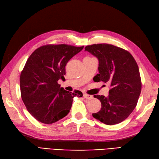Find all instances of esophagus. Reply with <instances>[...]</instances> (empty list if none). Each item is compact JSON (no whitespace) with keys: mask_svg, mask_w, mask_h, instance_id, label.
I'll return each mask as SVG.
<instances>
[{"mask_svg":"<svg viewBox=\"0 0 159 159\" xmlns=\"http://www.w3.org/2000/svg\"><path fill=\"white\" fill-rule=\"evenodd\" d=\"M84 97L86 99H92L93 96L92 95H89L88 94H84Z\"/></svg>","mask_w":159,"mask_h":159,"instance_id":"obj_1","label":"esophagus"}]
</instances>
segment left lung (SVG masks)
<instances>
[{
	"instance_id": "8db88e82",
	"label": "left lung",
	"mask_w": 159,
	"mask_h": 159,
	"mask_svg": "<svg viewBox=\"0 0 159 159\" xmlns=\"http://www.w3.org/2000/svg\"><path fill=\"white\" fill-rule=\"evenodd\" d=\"M85 50L98 59L96 82H109L111 86L107 97L94 96L101 102V109L93 113V117L109 125L122 122L132 113L140 95L142 82L136 61L128 51L112 44L89 45Z\"/></svg>"
}]
</instances>
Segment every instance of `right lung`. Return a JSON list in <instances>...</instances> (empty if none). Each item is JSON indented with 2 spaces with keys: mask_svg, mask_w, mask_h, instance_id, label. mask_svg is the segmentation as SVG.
Returning a JSON list of instances; mask_svg holds the SVG:
<instances>
[{
  "mask_svg": "<svg viewBox=\"0 0 159 159\" xmlns=\"http://www.w3.org/2000/svg\"><path fill=\"white\" fill-rule=\"evenodd\" d=\"M84 46L48 44L35 50L23 69L20 82L21 95L27 110L37 121L51 124L65 117L70 111L79 90L73 93L64 90L58 81L64 78L68 61Z\"/></svg>",
  "mask_w": 159,
  "mask_h": 159,
  "instance_id": "add662e5",
  "label": "right lung"
}]
</instances>
